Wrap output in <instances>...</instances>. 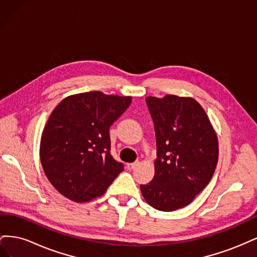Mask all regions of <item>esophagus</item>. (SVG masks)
I'll return each mask as SVG.
<instances>
[{"label":"esophagus","instance_id":"obj_1","mask_svg":"<svg viewBox=\"0 0 257 257\" xmlns=\"http://www.w3.org/2000/svg\"><path fill=\"white\" fill-rule=\"evenodd\" d=\"M137 164H138V162H134V163H127V164H126V168H127L128 170H132V169H134V168L137 166Z\"/></svg>","mask_w":257,"mask_h":257}]
</instances>
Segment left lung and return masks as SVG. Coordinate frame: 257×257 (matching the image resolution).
<instances>
[{
    "instance_id": "8db88e82",
    "label": "left lung",
    "mask_w": 257,
    "mask_h": 257,
    "mask_svg": "<svg viewBox=\"0 0 257 257\" xmlns=\"http://www.w3.org/2000/svg\"><path fill=\"white\" fill-rule=\"evenodd\" d=\"M154 123L157 155L154 177L141 190L146 201L161 211L191 204L211 180L219 143L204 108L192 97L148 96Z\"/></svg>"
}]
</instances>
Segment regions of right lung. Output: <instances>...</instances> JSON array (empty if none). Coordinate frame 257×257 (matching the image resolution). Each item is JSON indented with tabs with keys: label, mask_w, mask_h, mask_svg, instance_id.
I'll return each instance as SVG.
<instances>
[{
	"label": "right lung",
	"mask_w": 257,
	"mask_h": 257,
	"mask_svg": "<svg viewBox=\"0 0 257 257\" xmlns=\"http://www.w3.org/2000/svg\"><path fill=\"white\" fill-rule=\"evenodd\" d=\"M131 102V96L92 91L67 96L54 108L43 131L40 157L60 194L85 203L103 195L123 172L110 154L109 127Z\"/></svg>",
	"instance_id": "add662e5"
}]
</instances>
